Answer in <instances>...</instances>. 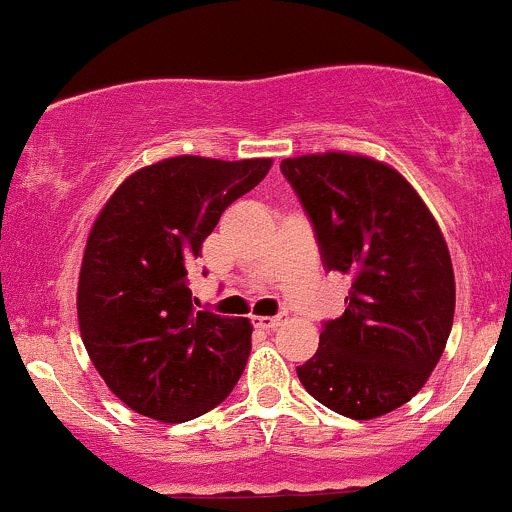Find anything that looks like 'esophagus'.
I'll use <instances>...</instances> for the list:
<instances>
[{
  "label": "esophagus",
  "instance_id": "obj_1",
  "mask_svg": "<svg viewBox=\"0 0 512 512\" xmlns=\"http://www.w3.org/2000/svg\"><path fill=\"white\" fill-rule=\"evenodd\" d=\"M251 321H254V326L261 328V331H273V328L281 326L283 316H254Z\"/></svg>",
  "mask_w": 512,
  "mask_h": 512
}]
</instances>
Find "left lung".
Wrapping results in <instances>:
<instances>
[{
    "label": "left lung",
    "instance_id": "left-lung-1",
    "mask_svg": "<svg viewBox=\"0 0 512 512\" xmlns=\"http://www.w3.org/2000/svg\"><path fill=\"white\" fill-rule=\"evenodd\" d=\"M281 171L306 209L323 266L351 276L346 311L323 323L298 381L356 421L411 401L443 356L455 278L438 224L411 184L376 159L308 154Z\"/></svg>",
    "mask_w": 512,
    "mask_h": 512
}]
</instances>
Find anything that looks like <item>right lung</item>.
<instances>
[{"label": "right lung", "instance_id": "right-lung-1", "mask_svg": "<svg viewBox=\"0 0 512 512\" xmlns=\"http://www.w3.org/2000/svg\"><path fill=\"white\" fill-rule=\"evenodd\" d=\"M268 169L271 159L174 156L131 174L96 216L79 273V331L131 411L184 423L234 391L254 328L196 311L189 268L226 206Z\"/></svg>", "mask_w": 512, "mask_h": 512}]
</instances>
